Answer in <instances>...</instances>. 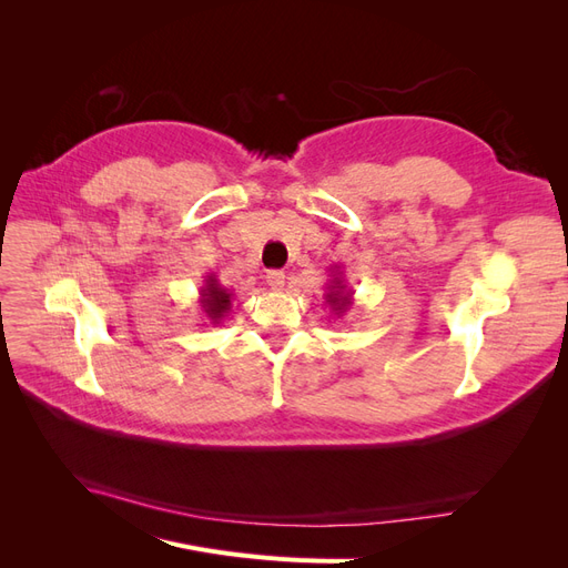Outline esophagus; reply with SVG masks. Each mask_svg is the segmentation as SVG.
<instances>
[{"label":"esophagus","instance_id":"esophagus-1","mask_svg":"<svg viewBox=\"0 0 568 568\" xmlns=\"http://www.w3.org/2000/svg\"><path fill=\"white\" fill-rule=\"evenodd\" d=\"M284 280H286V274H284L282 270H270V272L265 274V282H267V286H270V288H274V291H280V288L284 286Z\"/></svg>","mask_w":568,"mask_h":568}]
</instances>
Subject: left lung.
Here are the masks:
<instances>
[{
    "instance_id": "obj_1",
    "label": "left lung",
    "mask_w": 568,
    "mask_h": 568,
    "mask_svg": "<svg viewBox=\"0 0 568 568\" xmlns=\"http://www.w3.org/2000/svg\"><path fill=\"white\" fill-rule=\"evenodd\" d=\"M324 303L332 307V313L336 317L346 315L351 311L353 305V291L346 286V282H343V274L336 270L332 274L329 284H326V294H324Z\"/></svg>"
}]
</instances>
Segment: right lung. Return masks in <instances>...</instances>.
Segmentation results:
<instances>
[{
	"mask_svg": "<svg viewBox=\"0 0 568 568\" xmlns=\"http://www.w3.org/2000/svg\"><path fill=\"white\" fill-rule=\"evenodd\" d=\"M232 298H234V294L230 288L220 284L217 274H213V272L205 274L201 294H199V303H201L203 315L211 320V324H220L222 320L230 315Z\"/></svg>",
	"mask_w": 568,
	"mask_h": 568,
	"instance_id": "right-lung-1",
	"label": "right lung"
}]
</instances>
